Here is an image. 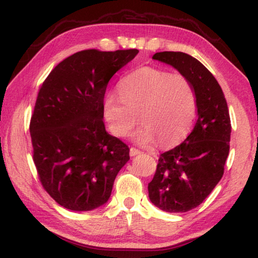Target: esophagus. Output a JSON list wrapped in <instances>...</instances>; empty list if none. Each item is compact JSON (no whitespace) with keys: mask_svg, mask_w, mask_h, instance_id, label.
Segmentation results:
<instances>
[{"mask_svg":"<svg viewBox=\"0 0 258 258\" xmlns=\"http://www.w3.org/2000/svg\"><path fill=\"white\" fill-rule=\"evenodd\" d=\"M138 154H141V151L135 149V147H132V149H130V155H132V157H135V155H138Z\"/></svg>","mask_w":258,"mask_h":258,"instance_id":"obj_1","label":"esophagus"}]
</instances>
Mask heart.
Masks as SVG:
<instances>
[{
  "label": "heart",
  "instance_id": "heart-1",
  "mask_svg": "<svg viewBox=\"0 0 258 258\" xmlns=\"http://www.w3.org/2000/svg\"><path fill=\"white\" fill-rule=\"evenodd\" d=\"M120 95L109 92L103 111L108 128L117 137H126L142 121L136 141L152 145L159 141L170 145L184 136L196 116V95L191 82L180 73L141 67L119 82Z\"/></svg>",
  "mask_w": 258,
  "mask_h": 258
}]
</instances>
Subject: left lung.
Listing matches in <instances>:
<instances>
[{"instance_id": "8db88e82", "label": "left lung", "mask_w": 258, "mask_h": 258, "mask_svg": "<svg viewBox=\"0 0 258 258\" xmlns=\"http://www.w3.org/2000/svg\"><path fill=\"white\" fill-rule=\"evenodd\" d=\"M153 59L185 75L196 95L198 119L192 133L160 154L149 183L152 204L168 213H186L204 202L224 174L231 138L229 108L217 80L198 59L175 51L157 52Z\"/></svg>"}]
</instances>
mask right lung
<instances>
[{"label":"right lung","mask_w":258,"mask_h":258,"mask_svg":"<svg viewBox=\"0 0 258 258\" xmlns=\"http://www.w3.org/2000/svg\"><path fill=\"white\" fill-rule=\"evenodd\" d=\"M137 53L83 50L42 83L29 124L33 160L42 186L66 209L88 212L106 204L130 159L128 145L105 129L103 105L108 81Z\"/></svg>","instance_id":"add662e5"}]
</instances>
